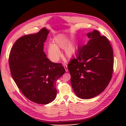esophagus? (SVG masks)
<instances>
[{
  "instance_id": "obj_1",
  "label": "esophagus",
  "mask_w": 126,
  "mask_h": 126,
  "mask_svg": "<svg viewBox=\"0 0 126 126\" xmlns=\"http://www.w3.org/2000/svg\"><path fill=\"white\" fill-rule=\"evenodd\" d=\"M63 65L64 66V68H65V71H66V72H68V68H67V64H63Z\"/></svg>"
}]
</instances>
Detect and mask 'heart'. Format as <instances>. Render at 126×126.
I'll list each match as a JSON object with an SVG mask.
<instances>
[{
	"instance_id": "heart-1",
	"label": "heart",
	"mask_w": 126,
	"mask_h": 126,
	"mask_svg": "<svg viewBox=\"0 0 126 126\" xmlns=\"http://www.w3.org/2000/svg\"><path fill=\"white\" fill-rule=\"evenodd\" d=\"M59 49H64V54L66 57L70 58L76 53L77 46L70 43V39L67 36L59 34L53 40V44H50L47 49L49 58L53 62H57L61 57V52Z\"/></svg>"
}]
</instances>
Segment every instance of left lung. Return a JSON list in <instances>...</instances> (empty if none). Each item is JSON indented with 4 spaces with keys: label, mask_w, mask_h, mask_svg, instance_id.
Returning <instances> with one entry per match:
<instances>
[{
    "label": "left lung",
    "mask_w": 126,
    "mask_h": 126,
    "mask_svg": "<svg viewBox=\"0 0 126 126\" xmlns=\"http://www.w3.org/2000/svg\"><path fill=\"white\" fill-rule=\"evenodd\" d=\"M87 35L90 40L68 64L73 90L83 99L92 98L104 90L111 80L114 66L113 51L108 38L97 30Z\"/></svg>",
    "instance_id": "1"
}]
</instances>
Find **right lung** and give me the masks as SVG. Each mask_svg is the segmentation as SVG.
<instances>
[{
	"mask_svg": "<svg viewBox=\"0 0 126 126\" xmlns=\"http://www.w3.org/2000/svg\"><path fill=\"white\" fill-rule=\"evenodd\" d=\"M49 32L44 28L20 37L9 55L11 74L17 87L28 99L39 104L55 99L56 82L65 72L61 63L51 62L43 51Z\"/></svg>",
	"mask_w": 126,
	"mask_h": 126,
	"instance_id": "add662e5",
	"label": "right lung"
}]
</instances>
